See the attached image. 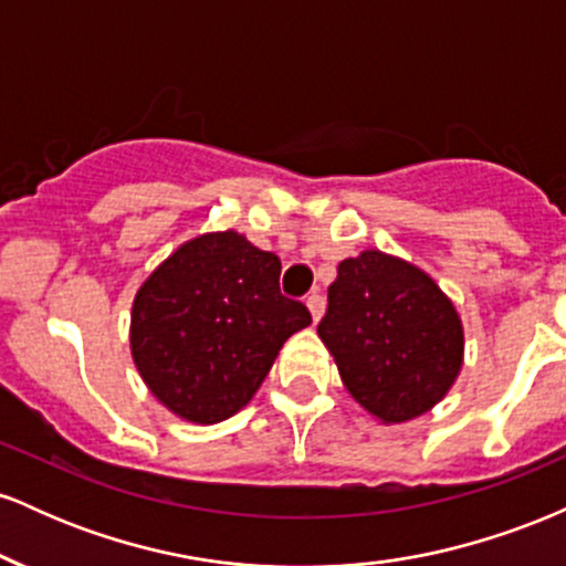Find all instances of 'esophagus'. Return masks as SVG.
Listing matches in <instances>:
<instances>
[{
	"label": "esophagus",
	"mask_w": 566,
	"mask_h": 566,
	"mask_svg": "<svg viewBox=\"0 0 566 566\" xmlns=\"http://www.w3.org/2000/svg\"><path fill=\"white\" fill-rule=\"evenodd\" d=\"M305 305H308L311 316H314V322H319L324 316V297L319 295V292H311L308 301H305Z\"/></svg>",
	"instance_id": "34e87169"
}]
</instances>
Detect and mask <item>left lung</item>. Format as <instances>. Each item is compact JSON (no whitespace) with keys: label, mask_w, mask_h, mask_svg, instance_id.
I'll list each match as a JSON object with an SVG mask.
<instances>
[{"label":"left lung","mask_w":566,"mask_h":566,"mask_svg":"<svg viewBox=\"0 0 566 566\" xmlns=\"http://www.w3.org/2000/svg\"><path fill=\"white\" fill-rule=\"evenodd\" d=\"M343 386L382 423H405L450 391L463 367V324L418 265L365 250L337 265L316 327Z\"/></svg>","instance_id":"obj_1"}]
</instances>
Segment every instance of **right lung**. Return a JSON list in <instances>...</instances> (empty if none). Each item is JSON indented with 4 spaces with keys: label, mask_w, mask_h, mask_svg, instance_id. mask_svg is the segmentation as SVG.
<instances>
[{
    "label": "right lung",
    "mask_w": 566,
    "mask_h": 566,
    "mask_svg": "<svg viewBox=\"0 0 566 566\" xmlns=\"http://www.w3.org/2000/svg\"><path fill=\"white\" fill-rule=\"evenodd\" d=\"M282 263L242 233H201L140 284L129 348L143 382L178 418L212 426L255 396L290 335L308 327L279 290Z\"/></svg>",
    "instance_id": "add662e5"
}]
</instances>
